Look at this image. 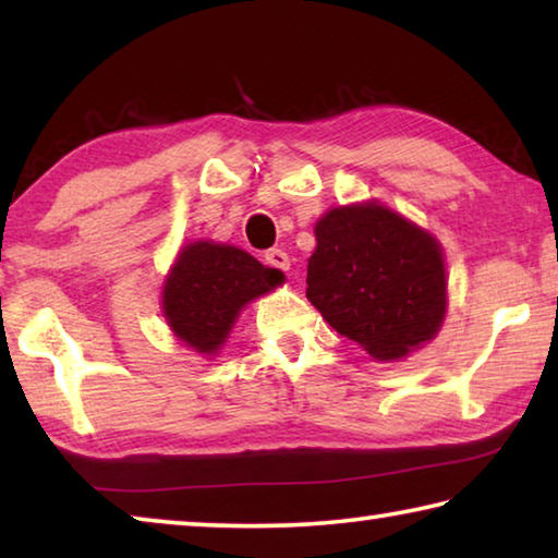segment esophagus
Returning a JSON list of instances; mask_svg holds the SVG:
<instances>
[{"label":"esophagus","mask_w":558,"mask_h":558,"mask_svg":"<svg viewBox=\"0 0 558 558\" xmlns=\"http://www.w3.org/2000/svg\"><path fill=\"white\" fill-rule=\"evenodd\" d=\"M266 263H268V266H272V268H278V270H290V256H288L286 251H280V248H270L266 253Z\"/></svg>","instance_id":"34e87169"}]
</instances>
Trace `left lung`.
I'll return each mask as SVG.
<instances>
[{"mask_svg":"<svg viewBox=\"0 0 558 558\" xmlns=\"http://www.w3.org/2000/svg\"><path fill=\"white\" fill-rule=\"evenodd\" d=\"M307 300L376 362H396L438 335L448 310L438 239L379 202L329 209L315 223Z\"/></svg>","mask_w":558,"mask_h":558,"instance_id":"obj_1","label":"left lung"}]
</instances>
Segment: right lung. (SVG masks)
<instances>
[{
    "label": "right lung",
    "instance_id": "right-lung-1",
    "mask_svg": "<svg viewBox=\"0 0 558 558\" xmlns=\"http://www.w3.org/2000/svg\"><path fill=\"white\" fill-rule=\"evenodd\" d=\"M286 282L278 268L263 266L229 243H186L162 286V315L179 342L216 356L241 310Z\"/></svg>",
    "mask_w": 558,
    "mask_h": 558
}]
</instances>
